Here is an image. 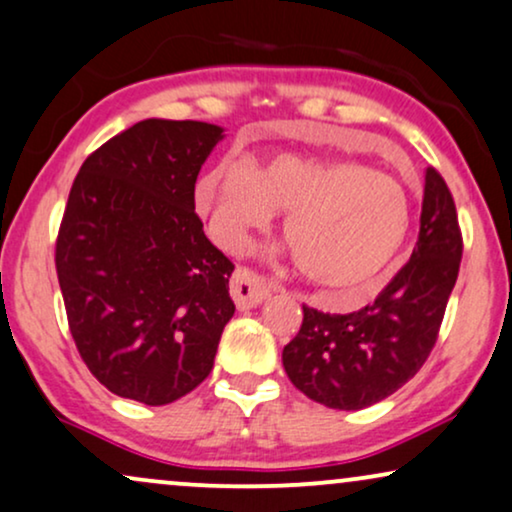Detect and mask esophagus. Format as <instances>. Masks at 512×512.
<instances>
[{"label": "esophagus", "instance_id": "obj_1", "mask_svg": "<svg viewBox=\"0 0 512 512\" xmlns=\"http://www.w3.org/2000/svg\"><path fill=\"white\" fill-rule=\"evenodd\" d=\"M231 297H234L238 309H252L262 304L271 295V286L257 271L238 267L231 276Z\"/></svg>", "mask_w": 512, "mask_h": 512}]
</instances>
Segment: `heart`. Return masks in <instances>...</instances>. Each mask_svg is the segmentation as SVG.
<instances>
[{
    "label": "heart",
    "instance_id": "heart-1",
    "mask_svg": "<svg viewBox=\"0 0 512 512\" xmlns=\"http://www.w3.org/2000/svg\"><path fill=\"white\" fill-rule=\"evenodd\" d=\"M196 208L222 248L238 252L283 210L297 269L323 288L371 281L404 243L411 200L392 174L357 160L274 153L243 165L222 160L196 186Z\"/></svg>",
    "mask_w": 512,
    "mask_h": 512
}]
</instances>
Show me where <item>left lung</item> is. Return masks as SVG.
<instances>
[{
    "instance_id": "obj_1",
    "label": "left lung",
    "mask_w": 512,
    "mask_h": 512,
    "mask_svg": "<svg viewBox=\"0 0 512 512\" xmlns=\"http://www.w3.org/2000/svg\"><path fill=\"white\" fill-rule=\"evenodd\" d=\"M461 257L454 196L442 174L428 167L411 260L359 312L326 314L302 304L300 333L283 347L290 383L340 411L366 409L397 392L435 347Z\"/></svg>"
}]
</instances>
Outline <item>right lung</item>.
Wrapping results in <instances>:
<instances>
[{
	"label": "right lung",
	"instance_id": "add662e5",
	"mask_svg": "<svg viewBox=\"0 0 512 512\" xmlns=\"http://www.w3.org/2000/svg\"><path fill=\"white\" fill-rule=\"evenodd\" d=\"M224 129L141 120L84 160L56 238L68 326L103 387L172 404L215 364L229 297V257L196 215V179Z\"/></svg>",
	"mask_w": 512,
	"mask_h": 512
}]
</instances>
